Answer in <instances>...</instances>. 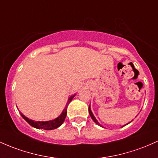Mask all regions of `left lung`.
Masks as SVG:
<instances>
[{
  "label": "left lung",
  "instance_id": "1",
  "mask_svg": "<svg viewBox=\"0 0 158 158\" xmlns=\"http://www.w3.org/2000/svg\"><path fill=\"white\" fill-rule=\"evenodd\" d=\"M88 112H89V114H90V115H91V118H92V120L94 121L95 123H96L97 124H98L99 126H100V127H103V126L101 125V124H100V123L98 122V121L96 119V118L94 117V114L92 113V112H91V106H89V107H88ZM130 123V122H129ZM129 123H128V124H129ZM125 125H127V124H125ZM125 125H124V126H125ZM124 126H122V127H124Z\"/></svg>",
  "mask_w": 158,
  "mask_h": 158
}]
</instances>
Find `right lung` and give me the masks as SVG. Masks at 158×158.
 I'll return each mask as SVG.
<instances>
[{
    "mask_svg": "<svg viewBox=\"0 0 158 158\" xmlns=\"http://www.w3.org/2000/svg\"><path fill=\"white\" fill-rule=\"evenodd\" d=\"M75 96L76 94L71 95L68 99V101H67L65 108L64 109L63 111H62L61 114H60L58 118L54 119V120L47 121H35L34 120H31V119H29L28 118L26 117L25 115H24L23 114L21 113V112L20 114L21 115H22V117L23 118L25 119V120L27 121L30 125L32 126V127L37 128V129H43V130H46V131L56 129V128L59 127L60 126L63 124L65 118L66 116H67V106H68L69 103L72 101V100L74 98V97Z\"/></svg>",
    "mask_w": 158,
    "mask_h": 158,
    "instance_id": "right-lung-1",
    "label": "right lung"
}]
</instances>
